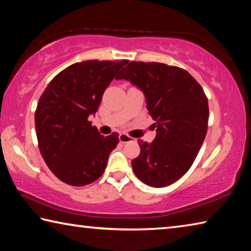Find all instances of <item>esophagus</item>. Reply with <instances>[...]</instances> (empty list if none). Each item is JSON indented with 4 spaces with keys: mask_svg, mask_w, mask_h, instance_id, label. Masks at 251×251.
<instances>
[{
    "mask_svg": "<svg viewBox=\"0 0 251 251\" xmlns=\"http://www.w3.org/2000/svg\"><path fill=\"white\" fill-rule=\"evenodd\" d=\"M133 139L134 138H131L130 136H128V135H126V134H124V133H122V134H120V142L121 143H128V142H133Z\"/></svg>",
    "mask_w": 251,
    "mask_h": 251,
    "instance_id": "esophagus-1",
    "label": "esophagus"
}]
</instances>
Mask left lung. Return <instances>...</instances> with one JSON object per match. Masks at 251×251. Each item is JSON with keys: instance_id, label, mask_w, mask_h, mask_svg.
Returning a JSON list of instances; mask_svg holds the SVG:
<instances>
[{"instance_id": "obj_1", "label": "left lung", "mask_w": 251, "mask_h": 251, "mask_svg": "<svg viewBox=\"0 0 251 251\" xmlns=\"http://www.w3.org/2000/svg\"><path fill=\"white\" fill-rule=\"evenodd\" d=\"M116 78L141 88L148 114L156 121L154 141L138 142L141 154L131 160L135 175L151 187L177 181L192 167L206 137L205 92L186 70L163 63L130 62Z\"/></svg>"}]
</instances>
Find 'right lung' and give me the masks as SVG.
I'll return each instance as SVG.
<instances>
[{"mask_svg":"<svg viewBox=\"0 0 251 251\" xmlns=\"http://www.w3.org/2000/svg\"><path fill=\"white\" fill-rule=\"evenodd\" d=\"M128 61H84L55 76L41 95L35 129L41 155L59 180L85 186L103 175L117 133L100 134L88 117L99 109L110 82Z\"/></svg>","mask_w":251,"mask_h":251,"instance_id":"add662e5","label":"right lung"}]
</instances>
